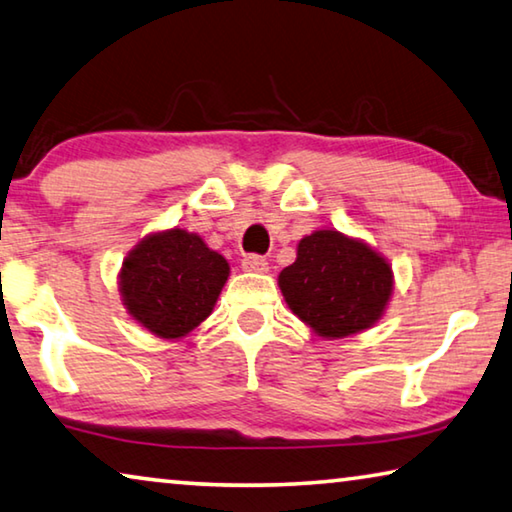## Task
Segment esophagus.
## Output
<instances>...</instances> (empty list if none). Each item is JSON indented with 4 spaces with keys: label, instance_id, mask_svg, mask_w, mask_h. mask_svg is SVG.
<instances>
[{
    "label": "esophagus",
    "instance_id": "obj_1",
    "mask_svg": "<svg viewBox=\"0 0 512 512\" xmlns=\"http://www.w3.org/2000/svg\"><path fill=\"white\" fill-rule=\"evenodd\" d=\"M242 270L245 272H256V274H263L270 270V265H267V261L263 256H256V254H249L242 258Z\"/></svg>",
    "mask_w": 512,
    "mask_h": 512
}]
</instances>
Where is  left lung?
Returning <instances> with one entry per match:
<instances>
[{
    "mask_svg": "<svg viewBox=\"0 0 512 512\" xmlns=\"http://www.w3.org/2000/svg\"><path fill=\"white\" fill-rule=\"evenodd\" d=\"M279 288L301 322L320 338L338 340L381 320L395 274L367 242L320 229L299 240L297 261L281 270Z\"/></svg>",
    "mask_w": 512,
    "mask_h": 512,
    "instance_id": "8db88e82",
    "label": "left lung"
}]
</instances>
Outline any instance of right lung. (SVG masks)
I'll use <instances>...</instances> for the list:
<instances>
[{
    "mask_svg": "<svg viewBox=\"0 0 512 512\" xmlns=\"http://www.w3.org/2000/svg\"><path fill=\"white\" fill-rule=\"evenodd\" d=\"M229 263L186 229L149 233L124 258L117 274L122 304L140 326L163 340H179L213 313Z\"/></svg>",
    "mask_w": 512,
    "mask_h": 512,
    "instance_id": "right-lung-1",
    "label": "right lung"
}]
</instances>
